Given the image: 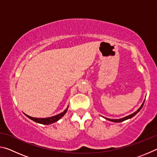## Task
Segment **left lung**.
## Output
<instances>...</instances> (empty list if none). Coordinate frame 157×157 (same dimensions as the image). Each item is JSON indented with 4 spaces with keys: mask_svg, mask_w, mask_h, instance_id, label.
Returning <instances> with one entry per match:
<instances>
[{
    "mask_svg": "<svg viewBox=\"0 0 157 157\" xmlns=\"http://www.w3.org/2000/svg\"><path fill=\"white\" fill-rule=\"evenodd\" d=\"M144 102H145V100L143 101V102L142 103L141 106H140V107L139 109H138L136 111H135V112H134L132 114H130V115H129V116L124 117V118H120V119H110V118H105L106 119V120H108V121H111V122H114V123H121V122H123V121H124L126 120H128V119L132 118V117H134L135 115H136V114H137L139 112L140 110L141 109V108L143 107V105H144Z\"/></svg>",
    "mask_w": 157,
    "mask_h": 157,
    "instance_id": "obj_1",
    "label": "left lung"
}]
</instances>
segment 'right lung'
Wrapping results in <instances>:
<instances>
[{"instance_id": "obj_1", "label": "right lung", "mask_w": 157, "mask_h": 157, "mask_svg": "<svg viewBox=\"0 0 157 157\" xmlns=\"http://www.w3.org/2000/svg\"><path fill=\"white\" fill-rule=\"evenodd\" d=\"M68 106L67 107V108H66V109L63 111V112L57 114V115H56V116L49 117V118H34V117H31L30 116L26 115L25 113H24V114L28 117V118L31 119V120H33L34 122H36V123H40V124H52L53 123H55V122L59 121L60 118H62V117L66 114V111H67V110H68Z\"/></svg>"}]
</instances>
